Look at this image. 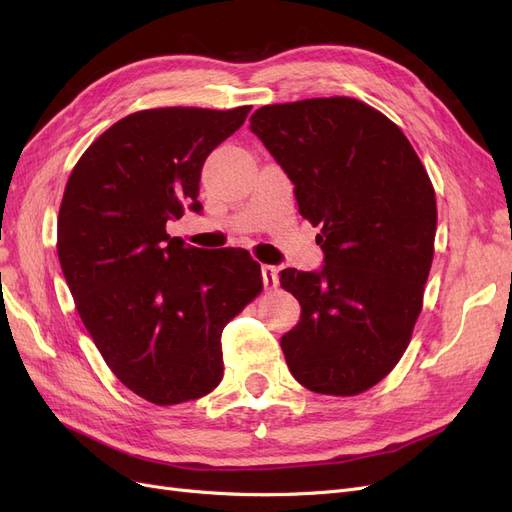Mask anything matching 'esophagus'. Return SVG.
<instances>
[{"label": "esophagus", "instance_id": "34e87169", "mask_svg": "<svg viewBox=\"0 0 512 512\" xmlns=\"http://www.w3.org/2000/svg\"><path fill=\"white\" fill-rule=\"evenodd\" d=\"M262 284L265 288H275L277 286V269L271 265H262Z\"/></svg>", "mask_w": 512, "mask_h": 512}]
</instances>
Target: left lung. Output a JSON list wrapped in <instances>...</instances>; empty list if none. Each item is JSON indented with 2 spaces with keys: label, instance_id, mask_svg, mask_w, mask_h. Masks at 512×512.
Here are the masks:
<instances>
[{
  "label": "left lung",
  "instance_id": "obj_1",
  "mask_svg": "<svg viewBox=\"0 0 512 512\" xmlns=\"http://www.w3.org/2000/svg\"><path fill=\"white\" fill-rule=\"evenodd\" d=\"M250 128L320 226V271L284 269L301 320L282 337L290 374L322 395H359L406 352L423 307L438 209L395 123L354 98L262 106Z\"/></svg>",
  "mask_w": 512,
  "mask_h": 512
}]
</instances>
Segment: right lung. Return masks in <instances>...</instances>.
<instances>
[{
  "label": "right lung",
  "instance_id": "right-lung-1",
  "mask_svg": "<svg viewBox=\"0 0 512 512\" xmlns=\"http://www.w3.org/2000/svg\"><path fill=\"white\" fill-rule=\"evenodd\" d=\"M252 106H168L119 119L66 183L57 254L79 316L113 374L156 406L211 393L222 331L262 290L245 250H200L166 224L200 213V170Z\"/></svg>",
  "mask_w": 512,
  "mask_h": 512
}]
</instances>
